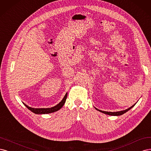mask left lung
I'll return each mask as SVG.
<instances>
[{
	"instance_id": "left-lung-1",
	"label": "left lung",
	"mask_w": 151,
	"mask_h": 151,
	"mask_svg": "<svg viewBox=\"0 0 151 151\" xmlns=\"http://www.w3.org/2000/svg\"><path fill=\"white\" fill-rule=\"evenodd\" d=\"M137 103V102H136ZM136 103L133 105L132 106H130V107H129V109H125L124 110H121V111H114V112H111V111H102V110H99L97 109L96 108H95V109L96 110H99V111H100V112L101 113H104L105 114H106V115H112V116H119V115H123L124 114H125V112H127V111H129L130 109H132V107H134V105L136 104Z\"/></svg>"
}]
</instances>
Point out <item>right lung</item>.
<instances>
[{"mask_svg": "<svg viewBox=\"0 0 151 151\" xmlns=\"http://www.w3.org/2000/svg\"><path fill=\"white\" fill-rule=\"evenodd\" d=\"M67 94H68V93H66L65 94L64 98L63 99V100L60 102L59 104H57L56 106H52V107H51V108L35 109V108L30 107V106H29L28 105H26L25 104H24V103H23V104L25 105L29 110H30L31 111H32L33 113H35L36 114H51V113H52V112H55V111L60 110L63 107V106L64 105L65 101H66V100L67 99Z\"/></svg>", "mask_w": 151, "mask_h": 151, "instance_id": "add662e5", "label": "right lung"}]
</instances>
